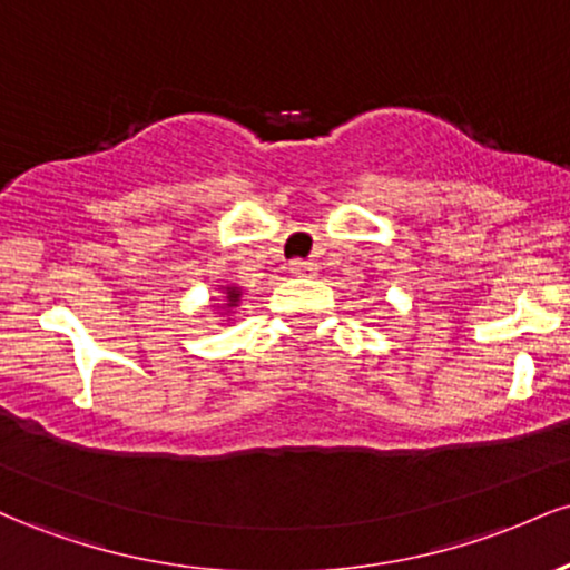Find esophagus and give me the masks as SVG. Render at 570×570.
Wrapping results in <instances>:
<instances>
[{
    "mask_svg": "<svg viewBox=\"0 0 570 570\" xmlns=\"http://www.w3.org/2000/svg\"><path fill=\"white\" fill-rule=\"evenodd\" d=\"M289 273H294V276H316L318 273V265L313 263V259H292L289 263Z\"/></svg>",
    "mask_w": 570,
    "mask_h": 570,
    "instance_id": "34e87169",
    "label": "esophagus"
}]
</instances>
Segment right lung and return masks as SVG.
Returning a JSON list of instances; mask_svg holds the SVG:
<instances>
[{"label": "right lung", "mask_w": 570, "mask_h": 570, "mask_svg": "<svg viewBox=\"0 0 570 570\" xmlns=\"http://www.w3.org/2000/svg\"><path fill=\"white\" fill-rule=\"evenodd\" d=\"M227 299H230V305L238 299V289H227Z\"/></svg>", "instance_id": "1"}]
</instances>
